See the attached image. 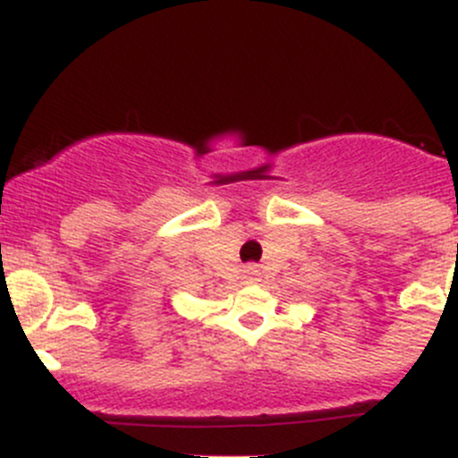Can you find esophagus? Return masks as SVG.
<instances>
[{
  "mask_svg": "<svg viewBox=\"0 0 458 458\" xmlns=\"http://www.w3.org/2000/svg\"><path fill=\"white\" fill-rule=\"evenodd\" d=\"M243 272H246V279H248V281H257V276H259V270H257L255 266H248L246 270H243Z\"/></svg>",
  "mask_w": 458,
  "mask_h": 458,
  "instance_id": "34e87169",
  "label": "esophagus"
}]
</instances>
